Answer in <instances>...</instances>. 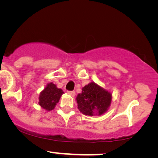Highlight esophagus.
I'll use <instances>...</instances> for the list:
<instances>
[{
    "mask_svg": "<svg viewBox=\"0 0 158 158\" xmlns=\"http://www.w3.org/2000/svg\"><path fill=\"white\" fill-rule=\"evenodd\" d=\"M68 94H70V96H75V90H68Z\"/></svg>",
    "mask_w": 158,
    "mask_h": 158,
    "instance_id": "obj_1",
    "label": "esophagus"
}]
</instances>
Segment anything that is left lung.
<instances>
[{"label":"left lung","mask_w":158,"mask_h":158,"mask_svg":"<svg viewBox=\"0 0 158 158\" xmlns=\"http://www.w3.org/2000/svg\"><path fill=\"white\" fill-rule=\"evenodd\" d=\"M76 101L80 111L85 115L99 116L105 113L111 104V95L94 83H90L82 89Z\"/></svg>","instance_id":"1"}]
</instances>
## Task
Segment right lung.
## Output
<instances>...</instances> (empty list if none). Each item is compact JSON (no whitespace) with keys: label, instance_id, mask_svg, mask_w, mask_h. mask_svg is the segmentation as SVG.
Listing matches in <instances>:
<instances>
[{"label":"right lung","instance_id":"obj_1","mask_svg":"<svg viewBox=\"0 0 158 158\" xmlns=\"http://www.w3.org/2000/svg\"><path fill=\"white\" fill-rule=\"evenodd\" d=\"M63 94L62 89L57 88L52 83H49L40 96V104L43 109L52 110Z\"/></svg>","mask_w":158,"mask_h":158}]
</instances>
